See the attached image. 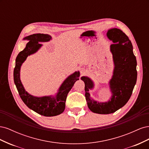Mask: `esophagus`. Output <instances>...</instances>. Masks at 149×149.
<instances>
[{
  "label": "esophagus",
  "mask_w": 149,
  "mask_h": 149,
  "mask_svg": "<svg viewBox=\"0 0 149 149\" xmlns=\"http://www.w3.org/2000/svg\"><path fill=\"white\" fill-rule=\"evenodd\" d=\"M80 72H81V75H83L86 73V70L84 68H82L80 69Z\"/></svg>",
  "instance_id": "1"
}]
</instances>
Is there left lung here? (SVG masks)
<instances>
[{"instance_id":"8db88e82","label":"left lung","mask_w":149,"mask_h":149,"mask_svg":"<svg viewBox=\"0 0 149 149\" xmlns=\"http://www.w3.org/2000/svg\"><path fill=\"white\" fill-rule=\"evenodd\" d=\"M107 36L114 43L110 47L115 66L113 76L109 81L112 94L111 100L99 102L92 100L89 89L93 88V82L86 76L81 78L85 84V97L89 109L94 113L101 114L113 113L127 102L132 94L137 76L136 58L129 37L116 28L108 30Z\"/></svg>"}]
</instances>
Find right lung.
I'll use <instances>...</instances> for the list:
<instances>
[{
	"instance_id": "right-lung-1",
	"label": "right lung",
	"mask_w": 149,
	"mask_h": 149,
	"mask_svg": "<svg viewBox=\"0 0 149 149\" xmlns=\"http://www.w3.org/2000/svg\"><path fill=\"white\" fill-rule=\"evenodd\" d=\"M52 39L47 34L37 33L28 36L24 40H29L24 50L17 55L15 66L13 70V79L22 100L28 107L37 113L47 117L55 116L61 114L65 109V102L68 93L73 86L74 83L79 80V72L76 71L68 76L63 83L56 97H35L26 92L20 79V70L22 64L28 56L31 55L42 47L39 42H48Z\"/></svg>"
}]
</instances>
